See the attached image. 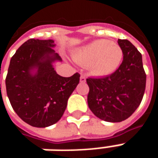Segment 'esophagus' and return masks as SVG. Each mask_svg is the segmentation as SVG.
Returning a JSON list of instances; mask_svg holds the SVG:
<instances>
[{
	"label": "esophagus",
	"instance_id": "1",
	"mask_svg": "<svg viewBox=\"0 0 158 158\" xmlns=\"http://www.w3.org/2000/svg\"><path fill=\"white\" fill-rule=\"evenodd\" d=\"M85 80H86L85 76V75L80 76V82H82V83L85 82Z\"/></svg>",
	"mask_w": 158,
	"mask_h": 158
}]
</instances>
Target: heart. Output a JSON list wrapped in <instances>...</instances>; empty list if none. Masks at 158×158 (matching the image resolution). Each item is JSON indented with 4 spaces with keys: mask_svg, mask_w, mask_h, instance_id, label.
I'll return each mask as SVG.
<instances>
[{
    "mask_svg": "<svg viewBox=\"0 0 158 158\" xmlns=\"http://www.w3.org/2000/svg\"><path fill=\"white\" fill-rule=\"evenodd\" d=\"M123 56L121 46L107 40H96L77 50L73 57L82 65H89L97 76H106L118 69Z\"/></svg>",
    "mask_w": 158,
    "mask_h": 158,
    "instance_id": "1",
    "label": "heart"
}]
</instances>
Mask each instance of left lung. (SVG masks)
Returning <instances> with one entry per match:
<instances>
[{"mask_svg":"<svg viewBox=\"0 0 158 158\" xmlns=\"http://www.w3.org/2000/svg\"><path fill=\"white\" fill-rule=\"evenodd\" d=\"M123 59L115 72L102 78L86 79L89 91L88 106L97 118L122 122L132 115L142 101L146 75L142 56L128 40H118Z\"/></svg>","mask_w":158,"mask_h":158,"instance_id":"8db88e82","label":"left lung"}]
</instances>
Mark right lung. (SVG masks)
Here are the masks:
<instances>
[{
    "mask_svg": "<svg viewBox=\"0 0 158 158\" xmlns=\"http://www.w3.org/2000/svg\"><path fill=\"white\" fill-rule=\"evenodd\" d=\"M55 46L53 40L30 39L10 61L6 94L15 113L33 127L45 128L58 122L79 83L78 73L69 78L56 73L53 63L62 58Z\"/></svg>",
    "mask_w": 158,
    "mask_h": 158,
    "instance_id": "obj_1",
    "label": "right lung"
}]
</instances>
